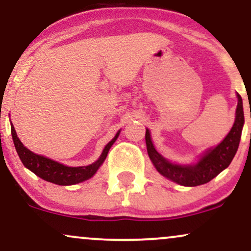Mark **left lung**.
Returning a JSON list of instances; mask_svg holds the SVG:
<instances>
[{
  "label": "left lung",
  "mask_w": 251,
  "mask_h": 251,
  "mask_svg": "<svg viewBox=\"0 0 251 251\" xmlns=\"http://www.w3.org/2000/svg\"><path fill=\"white\" fill-rule=\"evenodd\" d=\"M237 109H236V119L234 126L230 129L229 134L215 149L209 150L196 165L181 166L170 163L165 158L155 151L153 144L151 142L149 129H146L145 140L150 159L152 160L157 171L164 177L176 181L184 186H197L205 184L221 174L224 169L230 165L234 159L238 145H240L242 128L244 124V113L242 98L237 93Z\"/></svg>",
  "instance_id": "left-lung-1"
}]
</instances>
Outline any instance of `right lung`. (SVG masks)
Masks as SVG:
<instances>
[{
	"mask_svg": "<svg viewBox=\"0 0 251 251\" xmlns=\"http://www.w3.org/2000/svg\"><path fill=\"white\" fill-rule=\"evenodd\" d=\"M11 135H13L14 145H15L17 154H19L20 159L24 163L25 168L29 169L31 172L39 176L40 178L50 181V183L57 184V185H73V184L81 183V181L93 177L97 170L101 166L103 160L107 157L108 150L111 149V146L117 140L119 132L105 146L101 155H100V158L96 163L91 164L88 166H79V168H70V166H66L57 162H54V160L50 159V158L33 153L17 138L16 131L14 128L13 124H11Z\"/></svg>",
	"mask_w": 251,
	"mask_h": 251,
	"instance_id": "1",
	"label": "right lung"
}]
</instances>
